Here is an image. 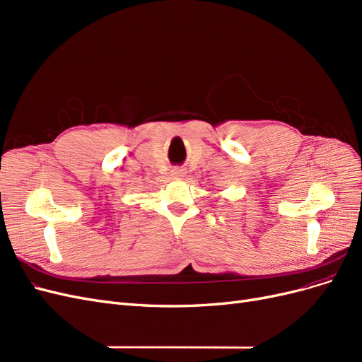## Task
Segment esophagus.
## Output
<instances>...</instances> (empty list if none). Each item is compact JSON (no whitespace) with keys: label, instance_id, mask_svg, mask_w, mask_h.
Wrapping results in <instances>:
<instances>
[{"label":"esophagus","instance_id":"1","mask_svg":"<svg viewBox=\"0 0 362 362\" xmlns=\"http://www.w3.org/2000/svg\"><path fill=\"white\" fill-rule=\"evenodd\" d=\"M172 175L175 178H181V177H184V172L182 170H180V169H177V170H173L172 172Z\"/></svg>","mask_w":362,"mask_h":362}]
</instances>
